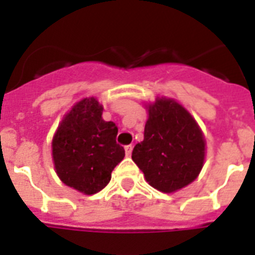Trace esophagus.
I'll return each mask as SVG.
<instances>
[{"label":"esophagus","mask_w":255,"mask_h":255,"mask_svg":"<svg viewBox=\"0 0 255 255\" xmlns=\"http://www.w3.org/2000/svg\"><path fill=\"white\" fill-rule=\"evenodd\" d=\"M132 144H129V145H126V147H124V149H126V155L127 156H129L132 153Z\"/></svg>","instance_id":"esophagus-1"}]
</instances>
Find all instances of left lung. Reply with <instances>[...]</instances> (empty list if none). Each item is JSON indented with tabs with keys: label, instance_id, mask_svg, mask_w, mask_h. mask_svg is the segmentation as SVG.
Listing matches in <instances>:
<instances>
[{
	"label": "left lung",
	"instance_id": "8db88e82",
	"mask_svg": "<svg viewBox=\"0 0 255 255\" xmlns=\"http://www.w3.org/2000/svg\"><path fill=\"white\" fill-rule=\"evenodd\" d=\"M132 160L149 185L172 193L197 178L205 160V139L181 104L157 98L148 106L144 140L135 145Z\"/></svg>",
	"mask_w": 255,
	"mask_h": 255
}]
</instances>
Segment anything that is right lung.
<instances>
[{
    "mask_svg": "<svg viewBox=\"0 0 255 255\" xmlns=\"http://www.w3.org/2000/svg\"><path fill=\"white\" fill-rule=\"evenodd\" d=\"M103 107L95 98L74 106L53 137V160L66 185L85 194H95L111 180V172L124 159L116 143L118 127L104 122Z\"/></svg>",
    "mask_w": 255,
    "mask_h": 255,
    "instance_id": "1",
    "label": "right lung"
}]
</instances>
